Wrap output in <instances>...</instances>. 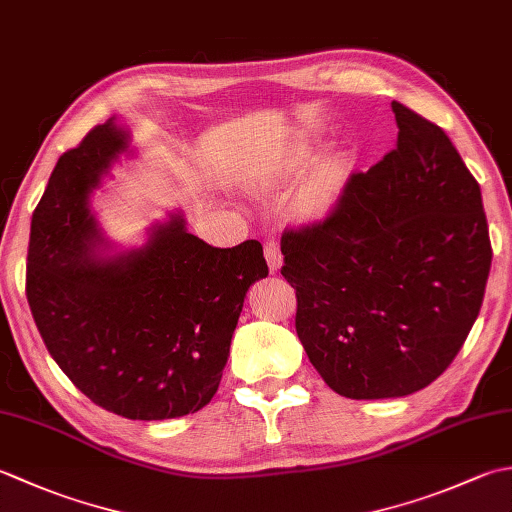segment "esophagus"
<instances>
[{"label":"esophagus","mask_w":512,"mask_h":512,"mask_svg":"<svg viewBox=\"0 0 512 512\" xmlns=\"http://www.w3.org/2000/svg\"><path fill=\"white\" fill-rule=\"evenodd\" d=\"M264 255H266V262H268V268L273 270H279L281 262H284V255H281V246L277 239H268V242L264 244Z\"/></svg>","instance_id":"34e87169"}]
</instances>
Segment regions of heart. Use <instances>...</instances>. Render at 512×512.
I'll list each match as a JSON object with an SVG mask.
<instances>
[{"label": "heart", "instance_id": "obj_1", "mask_svg": "<svg viewBox=\"0 0 512 512\" xmlns=\"http://www.w3.org/2000/svg\"><path fill=\"white\" fill-rule=\"evenodd\" d=\"M303 165H306V154H299L297 158H292L288 171H299ZM345 178L347 160L343 156H330L321 160L297 195V209L308 217H317L330 211L336 198H339Z\"/></svg>", "mask_w": 512, "mask_h": 512}]
</instances>
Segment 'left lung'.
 <instances>
[{
  "label": "left lung",
  "instance_id": "obj_1",
  "mask_svg": "<svg viewBox=\"0 0 512 512\" xmlns=\"http://www.w3.org/2000/svg\"><path fill=\"white\" fill-rule=\"evenodd\" d=\"M391 110L396 149L352 173L321 222L281 235L299 341L354 400L413 394L453 363L493 259L480 184L458 149L409 107Z\"/></svg>",
  "mask_w": 512,
  "mask_h": 512
}]
</instances>
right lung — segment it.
<instances>
[{
    "mask_svg": "<svg viewBox=\"0 0 512 512\" xmlns=\"http://www.w3.org/2000/svg\"><path fill=\"white\" fill-rule=\"evenodd\" d=\"M125 149L110 118L59 158L32 215L26 297L50 356L94 405L180 418L215 396L246 290L268 266L257 239L215 248L180 215L140 250L96 255L88 193Z\"/></svg>",
    "mask_w": 512,
    "mask_h": 512,
    "instance_id": "obj_1",
    "label": "right lung"
}]
</instances>
